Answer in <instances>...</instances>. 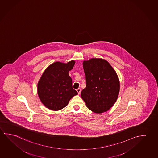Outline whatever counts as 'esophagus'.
<instances>
[{
	"label": "esophagus",
	"mask_w": 158,
	"mask_h": 158,
	"mask_svg": "<svg viewBox=\"0 0 158 158\" xmlns=\"http://www.w3.org/2000/svg\"><path fill=\"white\" fill-rule=\"evenodd\" d=\"M77 91L78 92V94H80V92H81V89L80 88H78L77 89Z\"/></svg>",
	"instance_id": "34e87169"
}]
</instances>
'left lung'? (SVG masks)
I'll return each instance as SVG.
<instances>
[{
	"instance_id": "obj_1",
	"label": "left lung",
	"mask_w": 158,
	"mask_h": 158,
	"mask_svg": "<svg viewBox=\"0 0 158 158\" xmlns=\"http://www.w3.org/2000/svg\"><path fill=\"white\" fill-rule=\"evenodd\" d=\"M86 86L81 97L87 107L96 113L108 111L119 95L120 83L116 72L108 61L92 58L84 61Z\"/></svg>"
}]
</instances>
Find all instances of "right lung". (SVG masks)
Wrapping results in <instances>:
<instances>
[{"label":"right lung","mask_w":158,"mask_h":158,"mask_svg":"<svg viewBox=\"0 0 158 158\" xmlns=\"http://www.w3.org/2000/svg\"><path fill=\"white\" fill-rule=\"evenodd\" d=\"M74 64L73 60L67 64L56 62L42 74L38 84V94L42 103L50 110L62 109L78 94L73 88L72 79L68 73Z\"/></svg>","instance_id":"1"}]
</instances>
